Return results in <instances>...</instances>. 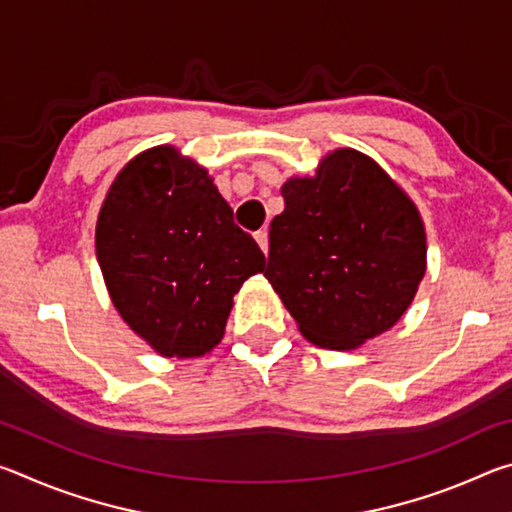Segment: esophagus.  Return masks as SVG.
<instances>
[{
	"label": "esophagus",
	"mask_w": 512,
	"mask_h": 512,
	"mask_svg": "<svg viewBox=\"0 0 512 512\" xmlns=\"http://www.w3.org/2000/svg\"><path fill=\"white\" fill-rule=\"evenodd\" d=\"M255 241L259 244V248L264 250V255L268 253V232L266 230H257L255 232Z\"/></svg>",
	"instance_id": "1"
}]
</instances>
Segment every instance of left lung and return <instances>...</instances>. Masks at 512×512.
<instances>
[{"instance_id": "1", "label": "left lung", "mask_w": 512, "mask_h": 512, "mask_svg": "<svg viewBox=\"0 0 512 512\" xmlns=\"http://www.w3.org/2000/svg\"><path fill=\"white\" fill-rule=\"evenodd\" d=\"M266 280L320 348L354 350L391 329L427 271L418 207L379 164L336 149L314 178L282 185Z\"/></svg>"}]
</instances>
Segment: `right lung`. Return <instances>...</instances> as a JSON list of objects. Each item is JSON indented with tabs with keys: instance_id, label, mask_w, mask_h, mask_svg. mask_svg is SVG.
<instances>
[{
	"instance_id": "1",
	"label": "right lung",
	"mask_w": 512,
	"mask_h": 512,
	"mask_svg": "<svg viewBox=\"0 0 512 512\" xmlns=\"http://www.w3.org/2000/svg\"><path fill=\"white\" fill-rule=\"evenodd\" d=\"M112 305L162 357H203L223 339L232 296L264 271V253L232 219L203 167L173 146L137 155L97 221Z\"/></svg>"
}]
</instances>
